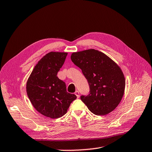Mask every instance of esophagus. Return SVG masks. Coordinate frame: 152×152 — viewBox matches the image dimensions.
I'll return each instance as SVG.
<instances>
[{
	"mask_svg": "<svg viewBox=\"0 0 152 152\" xmlns=\"http://www.w3.org/2000/svg\"><path fill=\"white\" fill-rule=\"evenodd\" d=\"M75 94H76V96H77V98H78L80 97V93H79V91H76V92H75Z\"/></svg>",
	"mask_w": 152,
	"mask_h": 152,
	"instance_id": "34e87169",
	"label": "esophagus"
}]
</instances>
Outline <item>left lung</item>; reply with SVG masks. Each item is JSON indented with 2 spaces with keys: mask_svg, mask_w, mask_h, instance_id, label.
I'll return each mask as SVG.
<instances>
[{
  "mask_svg": "<svg viewBox=\"0 0 152 152\" xmlns=\"http://www.w3.org/2000/svg\"><path fill=\"white\" fill-rule=\"evenodd\" d=\"M72 61L82 70L89 86V93L81 100L91 112L105 115L121 102L125 89L121 69L104 53L89 49L72 53Z\"/></svg>",
  "mask_w": 152,
  "mask_h": 152,
  "instance_id": "left-lung-1",
  "label": "left lung"
}]
</instances>
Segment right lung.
<instances>
[{
	"label": "right lung",
	"instance_id": "add662e5",
	"mask_svg": "<svg viewBox=\"0 0 152 152\" xmlns=\"http://www.w3.org/2000/svg\"><path fill=\"white\" fill-rule=\"evenodd\" d=\"M66 56L65 52L48 53L35 66L26 83L27 94L33 106L51 118L64 115L77 98L66 91L65 83L57 76Z\"/></svg>",
	"mask_w": 152,
	"mask_h": 152
}]
</instances>
